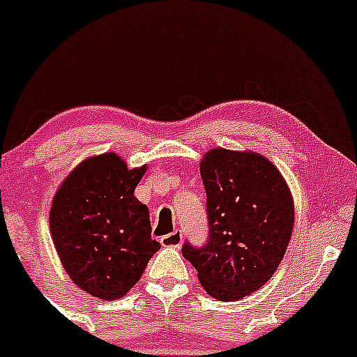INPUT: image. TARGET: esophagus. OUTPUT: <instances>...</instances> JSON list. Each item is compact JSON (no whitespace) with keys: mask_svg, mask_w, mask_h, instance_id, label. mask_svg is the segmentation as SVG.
<instances>
[{"mask_svg":"<svg viewBox=\"0 0 357 357\" xmlns=\"http://www.w3.org/2000/svg\"><path fill=\"white\" fill-rule=\"evenodd\" d=\"M160 242L165 248H180V245H182V232H180V230H175V232L163 235V237L160 238Z\"/></svg>","mask_w":357,"mask_h":357,"instance_id":"obj_1","label":"esophagus"}]
</instances>
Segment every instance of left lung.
<instances>
[{"mask_svg":"<svg viewBox=\"0 0 357 357\" xmlns=\"http://www.w3.org/2000/svg\"><path fill=\"white\" fill-rule=\"evenodd\" d=\"M208 196L209 241L182 255L216 301H238L263 287L284 259L294 230V197L263 154L215 148L199 163Z\"/></svg>","mask_w":357,"mask_h":357,"instance_id":"1","label":"left lung"}]
</instances>
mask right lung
I'll use <instances>...</instances> for the list:
<instances>
[{
    "mask_svg": "<svg viewBox=\"0 0 357 357\" xmlns=\"http://www.w3.org/2000/svg\"><path fill=\"white\" fill-rule=\"evenodd\" d=\"M148 165L128 168L116 153L80 161L56 189L50 232L70 280L105 301L123 297L144 273L160 242L149 209L134 196Z\"/></svg>",
    "mask_w": 357,
    "mask_h": 357,
    "instance_id": "right-lung-1",
    "label": "right lung"
}]
</instances>
